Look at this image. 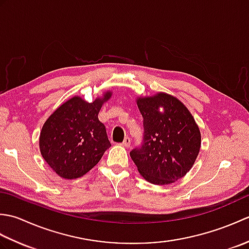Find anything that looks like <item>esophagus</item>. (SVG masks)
Instances as JSON below:
<instances>
[{"mask_svg":"<svg viewBox=\"0 0 249 249\" xmlns=\"http://www.w3.org/2000/svg\"><path fill=\"white\" fill-rule=\"evenodd\" d=\"M122 145L125 146V147H129L130 146V138H129V137H126V138L124 139V141L122 142Z\"/></svg>","mask_w":249,"mask_h":249,"instance_id":"1","label":"esophagus"}]
</instances>
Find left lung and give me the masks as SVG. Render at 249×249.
Instances as JSON below:
<instances>
[{
	"mask_svg": "<svg viewBox=\"0 0 249 249\" xmlns=\"http://www.w3.org/2000/svg\"><path fill=\"white\" fill-rule=\"evenodd\" d=\"M143 118L141 144L130 151L138 171L152 184L167 185L183 178L195 163L201 135L188 109L166 93L139 98ZM160 107L164 112L158 110Z\"/></svg>",
	"mask_w": 249,
	"mask_h": 249,
	"instance_id": "left-lung-1",
	"label": "left lung"
}]
</instances>
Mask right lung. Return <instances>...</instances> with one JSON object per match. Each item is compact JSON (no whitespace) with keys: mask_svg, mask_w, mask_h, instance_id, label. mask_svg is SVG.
Masks as SVG:
<instances>
[{"mask_svg":"<svg viewBox=\"0 0 249 249\" xmlns=\"http://www.w3.org/2000/svg\"><path fill=\"white\" fill-rule=\"evenodd\" d=\"M104 98L87 103L72 97L52 113L41 129L40 153L55 173L64 178L84 176L97 165L111 145L105 125L98 120Z\"/></svg>","mask_w":249,"mask_h":249,"instance_id":"add662e5","label":"right lung"}]
</instances>
